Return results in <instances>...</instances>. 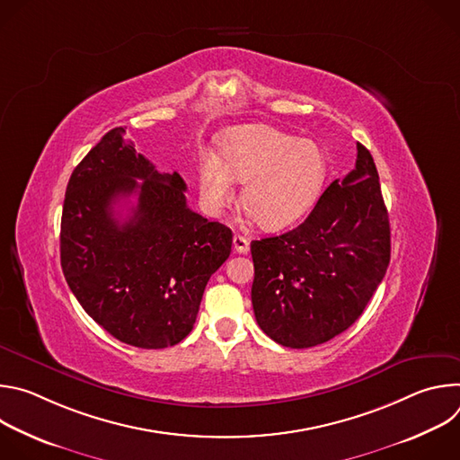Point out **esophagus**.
I'll list each match as a JSON object with an SVG mask.
<instances>
[{
  "instance_id": "obj_1",
  "label": "esophagus",
  "mask_w": 460,
  "mask_h": 460,
  "mask_svg": "<svg viewBox=\"0 0 460 460\" xmlns=\"http://www.w3.org/2000/svg\"><path fill=\"white\" fill-rule=\"evenodd\" d=\"M233 247H234V252H240V254H245L249 251V240L242 234H234L233 236Z\"/></svg>"
}]
</instances>
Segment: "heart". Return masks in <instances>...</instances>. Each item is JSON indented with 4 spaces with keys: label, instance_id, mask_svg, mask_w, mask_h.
<instances>
[{
    "label": "heart",
    "instance_id": "heart-1",
    "mask_svg": "<svg viewBox=\"0 0 460 460\" xmlns=\"http://www.w3.org/2000/svg\"><path fill=\"white\" fill-rule=\"evenodd\" d=\"M325 151L270 125L233 127L222 137L218 158L204 153L199 187L206 209L222 213L243 183L242 206L252 222L266 229H286L316 204L327 178Z\"/></svg>",
    "mask_w": 460,
    "mask_h": 460
}]
</instances>
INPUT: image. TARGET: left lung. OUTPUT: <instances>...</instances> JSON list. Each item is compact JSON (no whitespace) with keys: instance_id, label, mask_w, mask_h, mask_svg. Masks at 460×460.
<instances>
[{"instance_id":"1","label":"left lung","mask_w":460,"mask_h":460,"mask_svg":"<svg viewBox=\"0 0 460 460\" xmlns=\"http://www.w3.org/2000/svg\"><path fill=\"white\" fill-rule=\"evenodd\" d=\"M251 300L260 330L304 349L332 341L362 314L389 266L391 236L371 153L335 180L295 229L251 242Z\"/></svg>"}]
</instances>
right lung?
Masks as SVG:
<instances>
[{"mask_svg": "<svg viewBox=\"0 0 460 460\" xmlns=\"http://www.w3.org/2000/svg\"><path fill=\"white\" fill-rule=\"evenodd\" d=\"M142 179V182L137 180ZM178 172H158L116 127L76 165L65 192L59 256L71 291L107 333L164 349L192 330L211 275L229 258L233 233L185 202ZM137 194L127 219L119 199Z\"/></svg>", "mask_w": 460, "mask_h": 460, "instance_id": "obj_1", "label": "right lung"}]
</instances>
